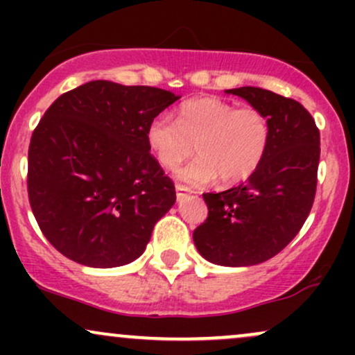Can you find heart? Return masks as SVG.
Segmentation results:
<instances>
[{"mask_svg":"<svg viewBox=\"0 0 355 355\" xmlns=\"http://www.w3.org/2000/svg\"><path fill=\"white\" fill-rule=\"evenodd\" d=\"M232 146H234L235 155L240 158V162L245 164L248 168H254L259 162L260 153H262V137L255 132L254 125L242 120L235 128Z\"/></svg>","mask_w":355,"mask_h":355,"instance_id":"obj_1","label":"heart"}]
</instances>
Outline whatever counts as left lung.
Masks as SVG:
<instances>
[{
  "instance_id": "8db88e82",
  "label": "left lung",
  "mask_w": 355,
  "mask_h": 355,
  "mask_svg": "<svg viewBox=\"0 0 355 355\" xmlns=\"http://www.w3.org/2000/svg\"><path fill=\"white\" fill-rule=\"evenodd\" d=\"M177 100L162 88L95 80L44 112L28 150V197L60 254L96 268L144 254L177 200L148 140L153 118Z\"/></svg>"
}]
</instances>
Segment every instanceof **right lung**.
Masks as SVG:
<instances>
[{
    "label": "right lung",
    "instance_id": "right-lung-1",
    "mask_svg": "<svg viewBox=\"0 0 355 355\" xmlns=\"http://www.w3.org/2000/svg\"><path fill=\"white\" fill-rule=\"evenodd\" d=\"M225 93L266 118V146L245 183L203 195L209 217L193 242L211 263L247 267L272 259L302 229L315 198L320 135L299 101L254 87Z\"/></svg>",
    "mask_w": 355,
    "mask_h": 355
}]
</instances>
